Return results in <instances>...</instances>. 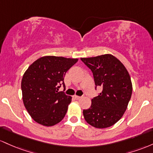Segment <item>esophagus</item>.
<instances>
[{"label": "esophagus", "mask_w": 153, "mask_h": 153, "mask_svg": "<svg viewBox=\"0 0 153 153\" xmlns=\"http://www.w3.org/2000/svg\"><path fill=\"white\" fill-rule=\"evenodd\" d=\"M74 97L76 100H80L82 98V97H79V96H77V95H74Z\"/></svg>", "instance_id": "esophagus-1"}]
</instances>
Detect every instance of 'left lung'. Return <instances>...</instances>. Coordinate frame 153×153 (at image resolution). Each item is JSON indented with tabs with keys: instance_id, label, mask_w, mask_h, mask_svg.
Returning a JSON list of instances; mask_svg holds the SVG:
<instances>
[{
	"instance_id": "obj_1",
	"label": "left lung",
	"mask_w": 153,
	"mask_h": 153,
	"mask_svg": "<svg viewBox=\"0 0 153 153\" xmlns=\"http://www.w3.org/2000/svg\"><path fill=\"white\" fill-rule=\"evenodd\" d=\"M92 70L96 86L102 88L92 99L90 108L84 110L85 121L93 127L105 128L118 122L131 99L132 83L126 67L111 54L81 58Z\"/></svg>"
}]
</instances>
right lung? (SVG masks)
<instances>
[{
  "instance_id": "add662e5",
  "label": "right lung",
  "mask_w": 153,
  "mask_h": 153,
  "mask_svg": "<svg viewBox=\"0 0 153 153\" xmlns=\"http://www.w3.org/2000/svg\"><path fill=\"white\" fill-rule=\"evenodd\" d=\"M78 58L46 56L29 66L22 79V100L34 121L42 126H52L62 121L71 97L58 92L66 71ZM63 85L64 83L63 82Z\"/></svg>"
}]
</instances>
